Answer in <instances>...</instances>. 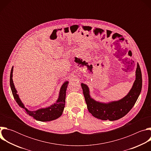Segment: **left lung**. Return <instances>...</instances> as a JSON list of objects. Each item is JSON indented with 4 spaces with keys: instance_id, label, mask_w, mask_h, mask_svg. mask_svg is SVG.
Wrapping results in <instances>:
<instances>
[{
    "instance_id": "1",
    "label": "left lung",
    "mask_w": 151,
    "mask_h": 151,
    "mask_svg": "<svg viewBox=\"0 0 151 151\" xmlns=\"http://www.w3.org/2000/svg\"><path fill=\"white\" fill-rule=\"evenodd\" d=\"M81 87L85 102L90 113L93 116L101 120L115 121L127 114L136 103L142 90V77L139 63L137 64L136 79L132 88L122 99L108 103L97 101L91 97L88 86L81 83Z\"/></svg>"
}]
</instances>
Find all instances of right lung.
I'll return each instance as SVG.
<instances>
[{
  "instance_id": "add662e5",
  "label": "right lung",
  "mask_w": 151,
  "mask_h": 151,
  "mask_svg": "<svg viewBox=\"0 0 151 151\" xmlns=\"http://www.w3.org/2000/svg\"><path fill=\"white\" fill-rule=\"evenodd\" d=\"M13 68L14 67L12 66L11 70L10 86H11V89L14 98L16 102L19 105V106L21 107V108L24 109L28 115L32 116L36 120L39 121H43V122L50 121L56 119L58 118L60 116H61L64 111V107H65L66 94V90H67L69 82L65 81L61 85L60 90V92H59L58 98L55 101V103H54V104H52L49 107H45V108H41L36 111H32L27 109L24 106V104L22 103V101H21V100L19 97L18 94H17V91L15 89V85L13 82V79H12Z\"/></svg>"
}]
</instances>
